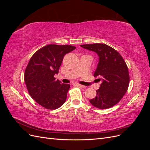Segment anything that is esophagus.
<instances>
[{
  "mask_svg": "<svg viewBox=\"0 0 150 150\" xmlns=\"http://www.w3.org/2000/svg\"><path fill=\"white\" fill-rule=\"evenodd\" d=\"M74 84V86H78V87H79V88H86V86H83V85L79 84H78V83H74V84Z\"/></svg>",
  "mask_w": 150,
  "mask_h": 150,
  "instance_id": "esophagus-1",
  "label": "esophagus"
}]
</instances>
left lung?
<instances>
[{"mask_svg":"<svg viewBox=\"0 0 150 150\" xmlns=\"http://www.w3.org/2000/svg\"><path fill=\"white\" fill-rule=\"evenodd\" d=\"M99 56V62L94 77L102 81L100 88L96 90V96L89 100L93 106L104 110L119 103L128 88L129 75L128 66L120 54L104 44L81 45Z\"/></svg>","mask_w":150,"mask_h":150,"instance_id":"1","label":"left lung"}]
</instances>
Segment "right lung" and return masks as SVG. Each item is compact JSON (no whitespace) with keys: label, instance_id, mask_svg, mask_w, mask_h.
I'll use <instances>...</instances> for the list:
<instances>
[{"label":"right lung","instance_id":"1","mask_svg":"<svg viewBox=\"0 0 150 150\" xmlns=\"http://www.w3.org/2000/svg\"><path fill=\"white\" fill-rule=\"evenodd\" d=\"M76 49L70 45L49 44L39 49L31 57L24 73V81L31 98L40 106L55 110L66 100L70 85L54 78L63 58Z\"/></svg>","mask_w":150,"mask_h":150}]
</instances>
